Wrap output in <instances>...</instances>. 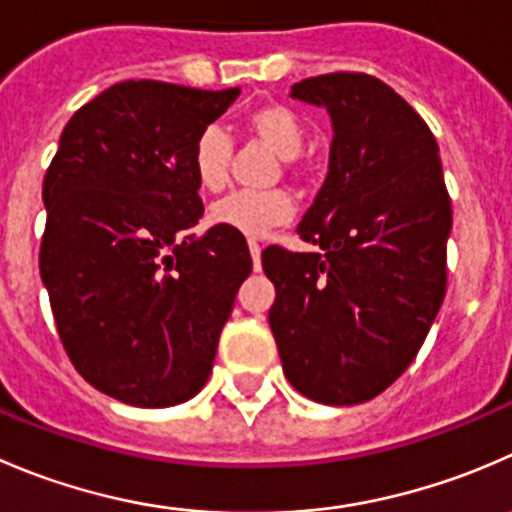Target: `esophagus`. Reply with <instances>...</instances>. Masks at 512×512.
<instances>
[{"mask_svg":"<svg viewBox=\"0 0 512 512\" xmlns=\"http://www.w3.org/2000/svg\"><path fill=\"white\" fill-rule=\"evenodd\" d=\"M250 255H252V267H255V272L262 270V247L257 245L255 240H250Z\"/></svg>","mask_w":512,"mask_h":512,"instance_id":"1","label":"esophagus"}]
</instances>
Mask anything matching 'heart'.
<instances>
[{
    "instance_id": "b5f03b06",
    "label": "heart",
    "mask_w": 512,
    "mask_h": 512,
    "mask_svg": "<svg viewBox=\"0 0 512 512\" xmlns=\"http://www.w3.org/2000/svg\"><path fill=\"white\" fill-rule=\"evenodd\" d=\"M245 130L270 147L282 160H295L305 145L302 122L290 107L280 102L260 104L245 117ZM232 145L220 127H205L192 147V172L202 190L217 192L227 182ZM292 197L282 190L232 192L210 207L212 225L227 227L245 237H265L272 227L285 225L292 217Z\"/></svg>"
}]
</instances>
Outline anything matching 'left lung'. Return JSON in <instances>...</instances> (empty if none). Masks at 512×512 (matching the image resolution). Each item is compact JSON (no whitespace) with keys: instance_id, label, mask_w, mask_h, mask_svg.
Returning <instances> with one entry per match:
<instances>
[{"instance_id":"8db88e82","label":"left lung","mask_w":512,"mask_h":512,"mask_svg":"<svg viewBox=\"0 0 512 512\" xmlns=\"http://www.w3.org/2000/svg\"><path fill=\"white\" fill-rule=\"evenodd\" d=\"M332 122L327 177L297 225L322 252L267 247L270 327L292 388L357 405L390 388L418 355L445 297L453 210L438 142L418 112L370 74L292 84Z\"/></svg>"}]
</instances>
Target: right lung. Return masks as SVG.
Instances as JSON below:
<instances>
[{"mask_svg":"<svg viewBox=\"0 0 512 512\" xmlns=\"http://www.w3.org/2000/svg\"><path fill=\"white\" fill-rule=\"evenodd\" d=\"M240 87L127 79L79 107L44 175L39 272L69 360L99 393L170 408L195 398L252 272L245 237L192 235L197 135Z\"/></svg>","mask_w":512,"mask_h":512,"instance_id":"right-lung-1","label":"right lung"}]
</instances>
